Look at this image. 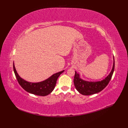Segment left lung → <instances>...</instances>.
Masks as SVG:
<instances>
[{"instance_id":"8db88e82","label":"left lung","mask_w":128,"mask_h":128,"mask_svg":"<svg viewBox=\"0 0 128 128\" xmlns=\"http://www.w3.org/2000/svg\"><path fill=\"white\" fill-rule=\"evenodd\" d=\"M113 65L112 70L110 74L105 78L101 81L97 82H89L82 80L80 78L79 74L77 73L75 71V74L74 78V83L76 90L83 95H91L102 91L104 88H106L108 84L109 83L112 78V75L114 70L115 62L113 56Z\"/></svg>"}]
</instances>
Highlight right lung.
Instances as JSON below:
<instances>
[{"label":"right lung","instance_id":"right-lung-1","mask_svg":"<svg viewBox=\"0 0 128 128\" xmlns=\"http://www.w3.org/2000/svg\"><path fill=\"white\" fill-rule=\"evenodd\" d=\"M13 69L16 78L21 86L30 94L40 96H45L51 94L56 86L58 77L64 72V70H62L56 72L42 82L32 83L24 80L18 75L14 63Z\"/></svg>","mask_w":128,"mask_h":128}]
</instances>
